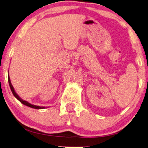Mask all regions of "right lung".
<instances>
[{"instance_id": "add662e5", "label": "right lung", "mask_w": 148, "mask_h": 148, "mask_svg": "<svg viewBox=\"0 0 148 148\" xmlns=\"http://www.w3.org/2000/svg\"><path fill=\"white\" fill-rule=\"evenodd\" d=\"M8 83H9L10 87V89H11V90H12V94H14V96H15L16 98L18 99V100L19 101H20L21 103H22L23 104H24V105H25L27 106H28V107H30L31 108H34V109H37V110H39V109H44L45 108V107H40V106H35V105H32V104H31V103H29V102H27V101L23 100L21 98H19V96L18 95V94H16L15 90H14V87H13L12 84L11 82H10V79L9 75H8Z\"/></svg>"}]
</instances>
